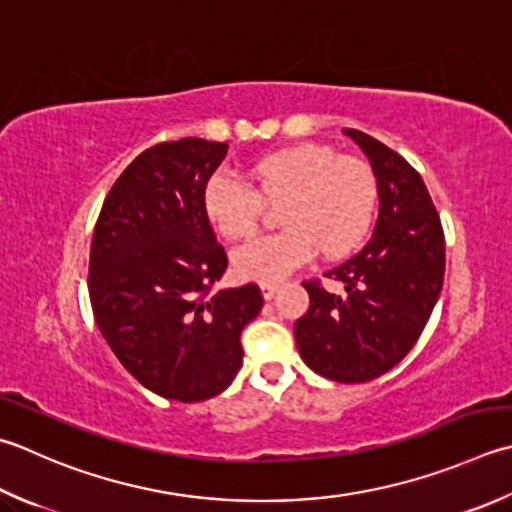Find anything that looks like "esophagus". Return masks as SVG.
Listing matches in <instances>:
<instances>
[{"mask_svg": "<svg viewBox=\"0 0 512 512\" xmlns=\"http://www.w3.org/2000/svg\"><path fill=\"white\" fill-rule=\"evenodd\" d=\"M259 288H262V297H264V299H273V295L277 293L279 284H277V282H262V284H259Z\"/></svg>", "mask_w": 512, "mask_h": 512, "instance_id": "obj_1", "label": "esophagus"}]
</instances>
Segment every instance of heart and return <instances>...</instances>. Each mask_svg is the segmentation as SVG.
<instances>
[{
	"label": "heart",
	"instance_id": "b5f03b06",
	"mask_svg": "<svg viewBox=\"0 0 512 512\" xmlns=\"http://www.w3.org/2000/svg\"><path fill=\"white\" fill-rule=\"evenodd\" d=\"M255 190L224 173L202 190L206 222L226 239L257 230L262 202L277 204L275 235L257 237L233 253L239 279L277 282L319 250L342 259L364 242L377 206L373 170L353 157H339L322 144H297L259 157L250 166Z\"/></svg>",
	"mask_w": 512,
	"mask_h": 512
}]
</instances>
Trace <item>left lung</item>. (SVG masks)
<instances>
[{"label": "left lung", "mask_w": 512, "mask_h": 512, "mask_svg": "<svg viewBox=\"0 0 512 512\" xmlns=\"http://www.w3.org/2000/svg\"><path fill=\"white\" fill-rule=\"evenodd\" d=\"M377 177L379 217L373 239L324 273L344 286L330 293L319 279L304 288L310 306L295 322L299 355L339 384L388 373L410 353L444 284V228L424 179L393 148L346 128Z\"/></svg>", "instance_id": "1"}]
</instances>
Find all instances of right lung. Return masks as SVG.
I'll return each instance as SVG.
<instances>
[{
    "mask_svg": "<svg viewBox=\"0 0 512 512\" xmlns=\"http://www.w3.org/2000/svg\"><path fill=\"white\" fill-rule=\"evenodd\" d=\"M228 144L184 137L146 148L99 210L88 264L95 322L139 384L177 402L222 393L242 366L257 284L215 288L228 266L202 190Z\"/></svg>",
    "mask_w": 512,
    "mask_h": 512,
    "instance_id": "right-lung-1",
    "label": "right lung"
}]
</instances>
